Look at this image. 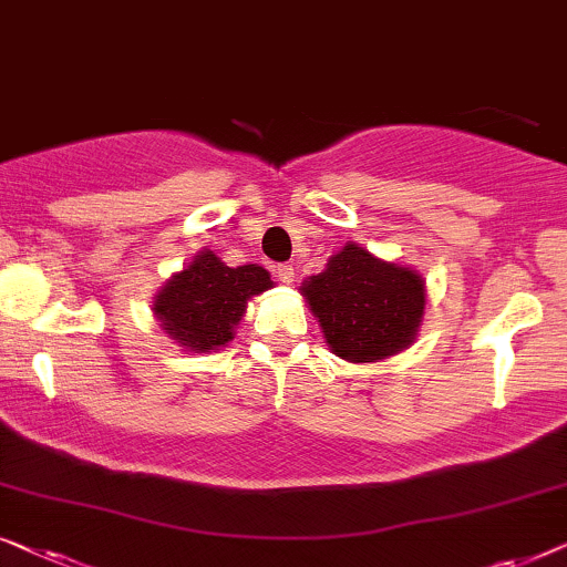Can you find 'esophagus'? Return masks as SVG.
I'll return each mask as SVG.
<instances>
[{
    "label": "esophagus",
    "instance_id": "1",
    "mask_svg": "<svg viewBox=\"0 0 567 567\" xmlns=\"http://www.w3.org/2000/svg\"><path fill=\"white\" fill-rule=\"evenodd\" d=\"M275 277H277V282L290 285V282H292V277H295V272H292V265H277V267H275Z\"/></svg>",
    "mask_w": 567,
    "mask_h": 567
}]
</instances>
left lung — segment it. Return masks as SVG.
<instances>
[{"mask_svg": "<svg viewBox=\"0 0 567 567\" xmlns=\"http://www.w3.org/2000/svg\"><path fill=\"white\" fill-rule=\"evenodd\" d=\"M326 344L347 362L388 360L416 339L426 282L416 269L382 261L349 241L321 275L300 285Z\"/></svg>", "mask_w": 567, "mask_h": 567, "instance_id": "1", "label": "left lung"}]
</instances>
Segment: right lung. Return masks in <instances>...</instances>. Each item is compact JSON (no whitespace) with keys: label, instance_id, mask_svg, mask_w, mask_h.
<instances>
[{"label":"right lung","instance_id":"obj_1","mask_svg":"<svg viewBox=\"0 0 567 567\" xmlns=\"http://www.w3.org/2000/svg\"><path fill=\"white\" fill-rule=\"evenodd\" d=\"M272 285L265 267H226L205 249L156 292L154 316L187 352H210L234 339L246 302Z\"/></svg>","mask_w":567,"mask_h":567}]
</instances>
